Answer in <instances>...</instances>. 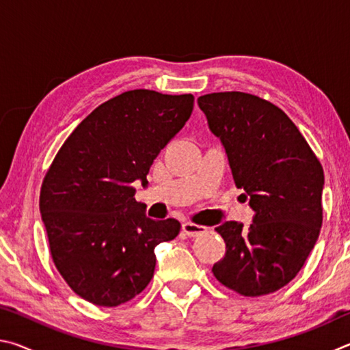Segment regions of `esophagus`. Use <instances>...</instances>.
Segmentation results:
<instances>
[{"instance_id":"34e87169","label":"esophagus","mask_w":350,"mask_h":350,"mask_svg":"<svg viewBox=\"0 0 350 350\" xmlns=\"http://www.w3.org/2000/svg\"><path fill=\"white\" fill-rule=\"evenodd\" d=\"M182 230H183V233L189 236V238H196V236H200L206 232V227H204V225L193 224V222H183Z\"/></svg>"}]
</instances>
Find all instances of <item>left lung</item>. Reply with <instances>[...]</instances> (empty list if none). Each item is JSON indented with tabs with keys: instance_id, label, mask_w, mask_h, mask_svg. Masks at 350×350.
I'll return each instance as SVG.
<instances>
[{
	"instance_id": "left-lung-1",
	"label": "left lung",
	"mask_w": 350,
	"mask_h": 350,
	"mask_svg": "<svg viewBox=\"0 0 350 350\" xmlns=\"http://www.w3.org/2000/svg\"><path fill=\"white\" fill-rule=\"evenodd\" d=\"M198 103L254 211L247 230L236 221L216 227L227 250L211 271L242 296L273 293L298 275L315 247L323 167L286 112L267 100L230 91L205 94Z\"/></svg>"
}]
</instances>
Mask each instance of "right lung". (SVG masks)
<instances>
[{"instance_id": "1", "label": "right lung", "mask_w": 350, "mask_h": 350, "mask_svg": "<svg viewBox=\"0 0 350 350\" xmlns=\"http://www.w3.org/2000/svg\"><path fill=\"white\" fill-rule=\"evenodd\" d=\"M191 94L126 91L94 109L64 140L41 183L49 250L68 286L90 303L116 307L154 275V248L180 232L154 221L134 199L154 159L191 116Z\"/></svg>"}]
</instances>
